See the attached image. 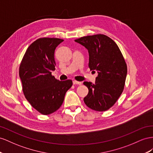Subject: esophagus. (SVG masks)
Returning a JSON list of instances; mask_svg holds the SVG:
<instances>
[{"label":"esophagus","instance_id":"1","mask_svg":"<svg viewBox=\"0 0 153 153\" xmlns=\"http://www.w3.org/2000/svg\"><path fill=\"white\" fill-rule=\"evenodd\" d=\"M73 84L74 85H81L82 84V82H80V81H77L76 80H74L73 81Z\"/></svg>","mask_w":153,"mask_h":153}]
</instances>
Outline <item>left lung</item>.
<instances>
[{
    "mask_svg": "<svg viewBox=\"0 0 153 153\" xmlns=\"http://www.w3.org/2000/svg\"><path fill=\"white\" fill-rule=\"evenodd\" d=\"M75 42L88 50V67L98 73L94 84L83 82L88 88L84 102L91 110L106 111L114 105L124 90L128 70L123 54L116 43L104 34L83 36Z\"/></svg>",
    "mask_w": 153,
    "mask_h": 153,
    "instance_id": "1",
    "label": "left lung"
}]
</instances>
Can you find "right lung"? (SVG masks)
I'll return each instance as SVG.
<instances>
[{
    "label": "right lung",
    "mask_w": 153,
    "mask_h": 153,
    "mask_svg": "<svg viewBox=\"0 0 153 153\" xmlns=\"http://www.w3.org/2000/svg\"><path fill=\"white\" fill-rule=\"evenodd\" d=\"M63 40L41 38L30 44L19 68V76L26 99L43 115H49L62 105L72 81H60L52 75L55 70L54 51Z\"/></svg>",
    "instance_id": "obj_1"
}]
</instances>
